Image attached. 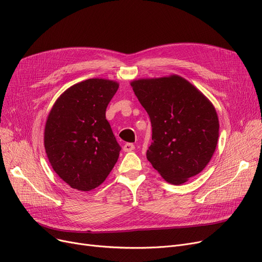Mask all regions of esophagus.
<instances>
[{
	"instance_id": "esophagus-1",
	"label": "esophagus",
	"mask_w": 262,
	"mask_h": 262,
	"mask_svg": "<svg viewBox=\"0 0 262 262\" xmlns=\"http://www.w3.org/2000/svg\"><path fill=\"white\" fill-rule=\"evenodd\" d=\"M134 148H135V145L133 143H125L123 146L124 152H130V150H133Z\"/></svg>"
}]
</instances>
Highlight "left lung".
Here are the masks:
<instances>
[{
    "label": "left lung",
    "mask_w": 262,
    "mask_h": 262,
    "mask_svg": "<svg viewBox=\"0 0 262 262\" xmlns=\"http://www.w3.org/2000/svg\"><path fill=\"white\" fill-rule=\"evenodd\" d=\"M152 123L146 158L173 185L186 183L210 161L219 138V119L210 101L178 75L130 82Z\"/></svg>",
    "instance_id": "left-lung-1"
}]
</instances>
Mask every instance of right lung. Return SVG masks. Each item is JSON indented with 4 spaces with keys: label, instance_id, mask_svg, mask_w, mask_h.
I'll return each instance as SVG.
<instances>
[{
    "label": "right lung",
    "instance_id": "1",
    "mask_svg": "<svg viewBox=\"0 0 262 262\" xmlns=\"http://www.w3.org/2000/svg\"><path fill=\"white\" fill-rule=\"evenodd\" d=\"M117 81L90 78L67 89L49 114L45 147L53 170L73 189L99 187L118 161L121 146L106 120Z\"/></svg>",
    "mask_w": 262,
    "mask_h": 262
}]
</instances>
